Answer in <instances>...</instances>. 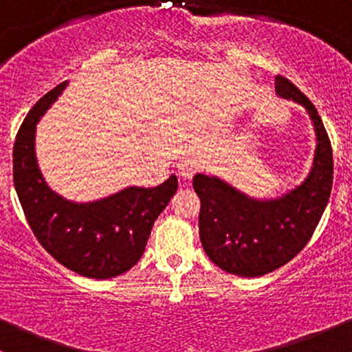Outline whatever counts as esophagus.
Returning <instances> with one entry per match:
<instances>
[{"label":"esophagus","mask_w":352,"mask_h":352,"mask_svg":"<svg viewBox=\"0 0 352 352\" xmlns=\"http://www.w3.org/2000/svg\"><path fill=\"white\" fill-rule=\"evenodd\" d=\"M197 161H193L191 157H184L177 162V175L183 177V179H191L195 173H197Z\"/></svg>","instance_id":"obj_1"}]
</instances>
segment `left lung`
Wrapping results in <instances>:
<instances>
[{"mask_svg":"<svg viewBox=\"0 0 352 352\" xmlns=\"http://www.w3.org/2000/svg\"><path fill=\"white\" fill-rule=\"evenodd\" d=\"M278 96L305 107L314 122L317 147L314 166L300 186L283 197L257 200L227 181L198 173L200 241L213 264L237 276L256 278L285 266L317 229L332 190L334 159L322 118L311 101L283 76L274 78Z\"/></svg>","mask_w":352,"mask_h":352,"instance_id":"1","label":"left lung"}]
</instances>
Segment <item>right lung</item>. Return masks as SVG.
I'll return each mask as SVG.
<instances>
[{"label":"right lung","instance_id":"1","mask_svg":"<svg viewBox=\"0 0 352 352\" xmlns=\"http://www.w3.org/2000/svg\"><path fill=\"white\" fill-rule=\"evenodd\" d=\"M67 86L41 98L21 123L13 146V183L27 222L42 248L74 273L108 280L135 266L152 226L177 190L173 175L155 188L129 186L103 200L76 203L47 186L35 155V129Z\"/></svg>","mask_w":352,"mask_h":352}]
</instances>
